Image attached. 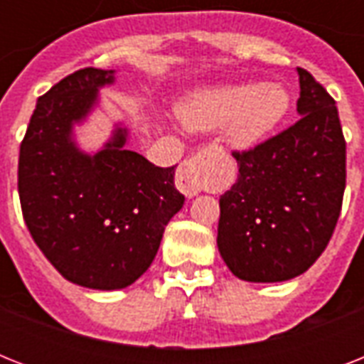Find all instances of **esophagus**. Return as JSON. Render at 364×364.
<instances>
[{
	"mask_svg": "<svg viewBox=\"0 0 364 364\" xmlns=\"http://www.w3.org/2000/svg\"><path fill=\"white\" fill-rule=\"evenodd\" d=\"M205 162H208V151H200L191 159L183 160L177 170V188L187 198H193L202 191V173H204Z\"/></svg>",
	"mask_w": 364,
	"mask_h": 364,
	"instance_id": "1",
	"label": "esophagus"
}]
</instances>
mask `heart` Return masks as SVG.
<instances>
[{"label":"heart","instance_id":"1","mask_svg":"<svg viewBox=\"0 0 364 364\" xmlns=\"http://www.w3.org/2000/svg\"><path fill=\"white\" fill-rule=\"evenodd\" d=\"M289 107L291 98L285 88L247 82L196 94L179 105V117L193 130H215L230 122V145L251 149L287 117Z\"/></svg>","mask_w":364,"mask_h":364}]
</instances>
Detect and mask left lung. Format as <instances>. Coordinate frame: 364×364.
Listing matches in <instances>:
<instances>
[{"label": "left lung", "instance_id": "left-lung-1", "mask_svg": "<svg viewBox=\"0 0 364 364\" xmlns=\"http://www.w3.org/2000/svg\"><path fill=\"white\" fill-rule=\"evenodd\" d=\"M300 119L234 151L240 173L219 200L217 247L234 276L274 283L304 274L325 251L342 210L346 139L331 94L296 68Z\"/></svg>", "mask_w": 364, "mask_h": 364}]
</instances>
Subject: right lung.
<instances>
[{
  "label": "right lung",
  "instance_id": "right-lung-1",
  "mask_svg": "<svg viewBox=\"0 0 364 364\" xmlns=\"http://www.w3.org/2000/svg\"><path fill=\"white\" fill-rule=\"evenodd\" d=\"M113 71L85 68L37 100L20 145L18 196L26 227L50 264L71 283L124 289L153 262L166 225L183 208L173 170L128 151L117 128L102 151L71 139Z\"/></svg>",
  "mask_w": 364,
  "mask_h": 364
}]
</instances>
